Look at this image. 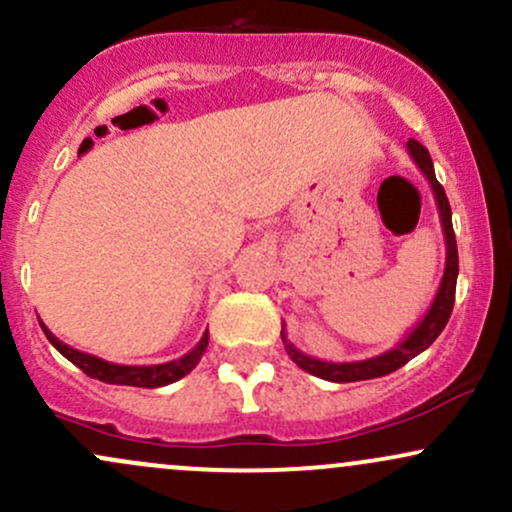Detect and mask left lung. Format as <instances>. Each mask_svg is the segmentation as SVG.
<instances>
[{
    "label": "left lung",
    "mask_w": 512,
    "mask_h": 512,
    "mask_svg": "<svg viewBox=\"0 0 512 512\" xmlns=\"http://www.w3.org/2000/svg\"><path fill=\"white\" fill-rule=\"evenodd\" d=\"M409 156L414 158V163L419 166L421 173L426 175V180L431 182L433 197H436L438 214H440V226H443L445 236V272L443 279H440L438 293L433 298L431 308L426 310V315L416 322V327L411 330L407 337L399 342L395 349L385 351V354L366 358V361H351V363H330L320 361V358H313L303 354L301 349H296L289 339H286L284 327H281V339H284L286 354L291 356V361L296 363L298 368L308 370L310 375H317L322 380H330V383H356V380H370L380 378V375L395 373L397 368H402L404 363H409L411 358L419 356L421 351H426L428 346L438 339V334L445 330L448 325L452 305H455V286H457V272H460V264H457V243H455V231H452V211L450 202L445 197L443 185L436 180V170H433L431 154L424 144H419L416 139H409L407 142Z\"/></svg>",
    "instance_id": "8db88e82"
}]
</instances>
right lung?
Returning a JSON list of instances; mask_svg holds the SVG:
<instances>
[{"label":"right lung","instance_id":"right-lung-1","mask_svg":"<svg viewBox=\"0 0 512 512\" xmlns=\"http://www.w3.org/2000/svg\"><path fill=\"white\" fill-rule=\"evenodd\" d=\"M40 327H43L45 337L50 339V344L55 346V349L60 351L64 358H69L74 366H79L81 370H84L88 378H96V380H101V383H108V385L163 387V385L175 383V380L185 378V375L197 366L199 358L204 356V351H207V344H209V332H204L195 349L187 351L185 356L175 358V361L158 363V366H120V363L103 361V358L86 354V351L72 349L69 344L60 342V339H57L55 334L45 327V322H40Z\"/></svg>","mask_w":512,"mask_h":512}]
</instances>
